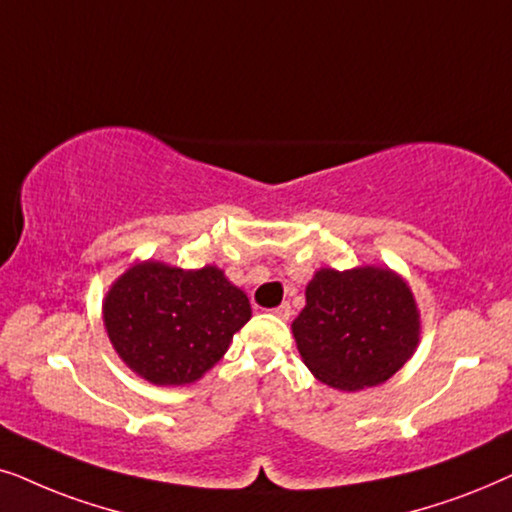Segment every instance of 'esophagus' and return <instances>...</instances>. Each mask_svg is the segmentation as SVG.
Returning <instances> with one entry per match:
<instances>
[{"label": "esophagus", "mask_w": 512, "mask_h": 512, "mask_svg": "<svg viewBox=\"0 0 512 512\" xmlns=\"http://www.w3.org/2000/svg\"><path fill=\"white\" fill-rule=\"evenodd\" d=\"M271 313H274V316L281 318V320H290L292 309H290V304H281V306H276V309H271Z\"/></svg>", "instance_id": "esophagus-1"}]
</instances>
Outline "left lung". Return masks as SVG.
<instances>
[{"label": "left lung", "instance_id": "8db88e82", "mask_svg": "<svg viewBox=\"0 0 512 512\" xmlns=\"http://www.w3.org/2000/svg\"><path fill=\"white\" fill-rule=\"evenodd\" d=\"M292 335L313 377L351 393L384 384L412 358L421 313L412 288L393 269L325 267L306 285Z\"/></svg>", "mask_w": 512, "mask_h": 512}]
</instances>
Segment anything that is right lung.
Wrapping results in <instances>:
<instances>
[{
	"instance_id": "add662e5",
	"label": "right lung",
	"mask_w": 512,
	"mask_h": 512,
	"mask_svg": "<svg viewBox=\"0 0 512 512\" xmlns=\"http://www.w3.org/2000/svg\"><path fill=\"white\" fill-rule=\"evenodd\" d=\"M250 316L248 295L215 264L180 269L135 262L102 299V323L114 351L154 386L199 381Z\"/></svg>"
}]
</instances>
